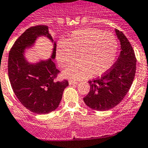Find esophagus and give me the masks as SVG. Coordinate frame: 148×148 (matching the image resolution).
<instances>
[{
    "instance_id": "obj_1",
    "label": "esophagus",
    "mask_w": 148,
    "mask_h": 148,
    "mask_svg": "<svg viewBox=\"0 0 148 148\" xmlns=\"http://www.w3.org/2000/svg\"><path fill=\"white\" fill-rule=\"evenodd\" d=\"M69 85H70V86H73V85L77 84V82L74 81V80H69Z\"/></svg>"
}]
</instances>
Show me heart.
Returning <instances> with one entry per match:
<instances>
[{
  "label": "heart",
  "instance_id": "obj_1",
  "mask_svg": "<svg viewBox=\"0 0 148 148\" xmlns=\"http://www.w3.org/2000/svg\"><path fill=\"white\" fill-rule=\"evenodd\" d=\"M118 41L113 34L96 28L77 29L66 40L56 45V57L60 66L68 67L77 56L78 61L63 71L70 79L99 77L112 66L118 52Z\"/></svg>",
  "mask_w": 148,
  "mask_h": 148
}]
</instances>
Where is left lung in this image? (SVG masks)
Here are the masks:
<instances>
[{
	"label": "left lung",
	"instance_id": "left-lung-1",
	"mask_svg": "<svg viewBox=\"0 0 148 148\" xmlns=\"http://www.w3.org/2000/svg\"><path fill=\"white\" fill-rule=\"evenodd\" d=\"M115 30L121 44L119 58L108 72L88 82L90 91L83 98L88 107L97 111H106L119 104L130 88L136 74V58L133 47L124 33Z\"/></svg>",
	"mask_w": 148,
	"mask_h": 148
}]
</instances>
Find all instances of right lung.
Here are the masks:
<instances>
[{"label":"right lung","instance_id":"1","mask_svg":"<svg viewBox=\"0 0 148 148\" xmlns=\"http://www.w3.org/2000/svg\"><path fill=\"white\" fill-rule=\"evenodd\" d=\"M45 36L53 43L51 58L29 63L25 57L27 48L34 46L38 38ZM56 42L48 27L38 25L28 28L15 41L8 59V75L15 96L21 104L32 112L47 114L58 107L68 80L56 81L60 71L53 60L56 57Z\"/></svg>","mask_w":148,"mask_h":148}]
</instances>
